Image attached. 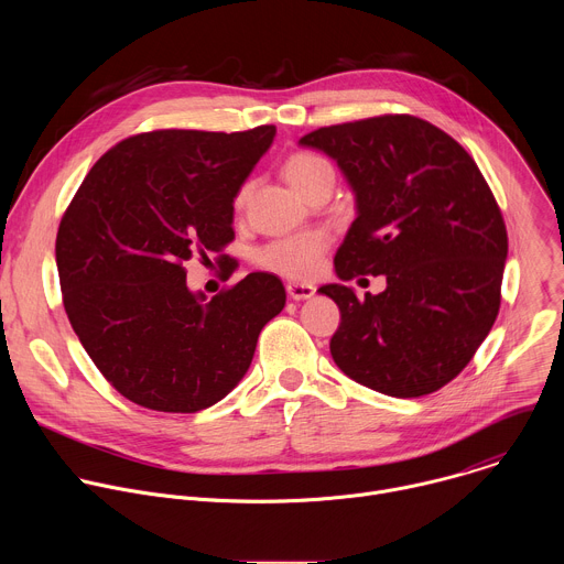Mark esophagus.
Listing matches in <instances>:
<instances>
[{"label":"esophagus","instance_id":"obj_1","mask_svg":"<svg viewBox=\"0 0 564 564\" xmlns=\"http://www.w3.org/2000/svg\"><path fill=\"white\" fill-rule=\"evenodd\" d=\"M285 290H288L290 299H294V301L310 299V296H314V292H316V288H314L312 283H288Z\"/></svg>","mask_w":564,"mask_h":564}]
</instances>
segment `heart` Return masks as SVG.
Instances as JSON below:
<instances>
[{
	"label": "heart",
	"mask_w": 564,
	"mask_h": 564,
	"mask_svg": "<svg viewBox=\"0 0 564 564\" xmlns=\"http://www.w3.org/2000/svg\"><path fill=\"white\" fill-rule=\"evenodd\" d=\"M281 172L285 181L303 196H307L321 181L335 176L333 165L326 158L312 151H294L290 153ZM252 194V181L240 183V187L234 194V209H243ZM330 234L326 229H305L288 236H279L268 240L254 252V261L259 268L274 272L279 276L292 279V281H307L318 274L321 265H324V257L330 248Z\"/></svg>",
	"instance_id": "obj_1"
}]
</instances>
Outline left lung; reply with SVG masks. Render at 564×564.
Segmentation results:
<instances>
[{"mask_svg":"<svg viewBox=\"0 0 564 564\" xmlns=\"http://www.w3.org/2000/svg\"><path fill=\"white\" fill-rule=\"evenodd\" d=\"M301 144L333 155L357 194L339 279L388 283L366 299L341 283L318 288L341 312L335 364L390 397L440 390L500 312L509 238L489 183L457 140L409 113L321 127Z\"/></svg>","mask_w":564,"mask_h":564,"instance_id":"1","label":"left lung"}]
</instances>
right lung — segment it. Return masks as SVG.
Segmentation results:
<instances>
[{
  "mask_svg": "<svg viewBox=\"0 0 564 564\" xmlns=\"http://www.w3.org/2000/svg\"><path fill=\"white\" fill-rule=\"evenodd\" d=\"M274 133L261 124L129 135L68 203L55 238L62 303L102 377L133 404L209 409L243 379L263 326L283 310L274 274L252 272L203 303L183 268L231 243L234 194Z\"/></svg>",
  "mask_w": 564,
  "mask_h": 564,
  "instance_id": "1",
  "label": "right lung"
}]
</instances>
